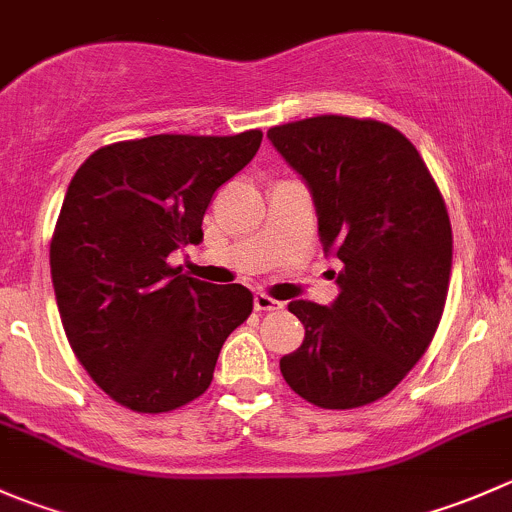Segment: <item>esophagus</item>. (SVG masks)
<instances>
[{"instance_id":"esophagus-1","label":"esophagus","mask_w":512,"mask_h":512,"mask_svg":"<svg viewBox=\"0 0 512 512\" xmlns=\"http://www.w3.org/2000/svg\"><path fill=\"white\" fill-rule=\"evenodd\" d=\"M282 307H285V304L277 302V299H272L270 294H265V292L255 294V309H257V312H280Z\"/></svg>"}]
</instances>
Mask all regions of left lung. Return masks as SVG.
I'll list each match as a JSON object with an SVG mask.
<instances>
[{
	"mask_svg": "<svg viewBox=\"0 0 512 512\" xmlns=\"http://www.w3.org/2000/svg\"><path fill=\"white\" fill-rule=\"evenodd\" d=\"M267 136L307 180L324 250L342 262L332 307L289 302L304 342L280 371L319 409L374 404L404 381L441 324L453 262L443 195L414 143L384 121L329 113Z\"/></svg>",
	"mask_w": 512,
	"mask_h": 512,
	"instance_id": "1",
	"label": "left lung"
}]
</instances>
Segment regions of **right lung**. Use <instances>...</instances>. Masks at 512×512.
<instances>
[{"label": "right lung", "mask_w": 512, "mask_h": 512, "mask_svg": "<svg viewBox=\"0 0 512 512\" xmlns=\"http://www.w3.org/2000/svg\"><path fill=\"white\" fill-rule=\"evenodd\" d=\"M262 131L160 136L91 153L66 190L49 262L66 339L96 386L136 414L203 396L232 329L252 312L242 285L180 275L168 255L203 240V215Z\"/></svg>", "instance_id": "obj_1"}]
</instances>
